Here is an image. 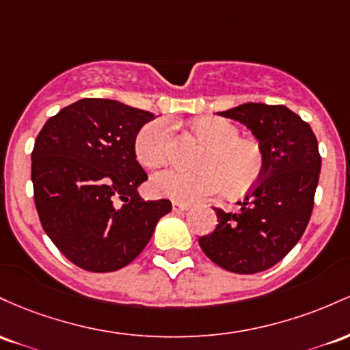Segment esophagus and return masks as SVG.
Returning <instances> with one entry per match:
<instances>
[{
	"label": "esophagus",
	"mask_w": 350,
	"mask_h": 350,
	"mask_svg": "<svg viewBox=\"0 0 350 350\" xmlns=\"http://www.w3.org/2000/svg\"><path fill=\"white\" fill-rule=\"evenodd\" d=\"M172 210H174V213H183V211L190 210V205H187V203L174 202L172 203Z\"/></svg>",
	"instance_id": "obj_1"
}]
</instances>
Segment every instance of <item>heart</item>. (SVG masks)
Segmentation results:
<instances>
[{
  "instance_id": "heart-1",
  "label": "heart",
  "mask_w": 350,
  "mask_h": 350,
  "mask_svg": "<svg viewBox=\"0 0 350 350\" xmlns=\"http://www.w3.org/2000/svg\"><path fill=\"white\" fill-rule=\"evenodd\" d=\"M193 131L206 142L196 160L198 170H163L152 176L155 195L174 202L193 203L217 193L225 185L231 195L245 193L260 182L265 168L261 147L239 139L237 125L219 117H202ZM133 152L145 168H159L168 159V127L162 119L145 124L135 135Z\"/></svg>"
}]
</instances>
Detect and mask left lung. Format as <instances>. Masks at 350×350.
<instances>
[{
  "mask_svg": "<svg viewBox=\"0 0 350 350\" xmlns=\"http://www.w3.org/2000/svg\"><path fill=\"white\" fill-rule=\"evenodd\" d=\"M218 116L250 129L265 168L237 213L215 210L218 225L198 239L200 248L231 273H261L280 262L308 226L321 174L317 139L286 105L246 102Z\"/></svg>",
  "mask_w": 350,
  "mask_h": 350,
  "instance_id": "left-lung-1",
  "label": "left lung"
}]
</instances>
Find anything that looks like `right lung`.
Here are the masks:
<instances>
[{
    "label": "right lung",
    "mask_w": 350,
    "mask_h": 350,
    "mask_svg": "<svg viewBox=\"0 0 350 350\" xmlns=\"http://www.w3.org/2000/svg\"><path fill=\"white\" fill-rule=\"evenodd\" d=\"M154 113L112 99H81L41 129L31 154L34 203L51 241L74 265L111 273L142 253L168 200L147 202L133 142Z\"/></svg>",
    "instance_id": "add662e5"
}]
</instances>
